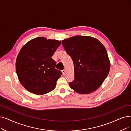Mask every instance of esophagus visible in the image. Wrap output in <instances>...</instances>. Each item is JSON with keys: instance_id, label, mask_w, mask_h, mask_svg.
I'll return each instance as SVG.
<instances>
[{"instance_id": "34e87169", "label": "esophagus", "mask_w": 131, "mask_h": 131, "mask_svg": "<svg viewBox=\"0 0 131 131\" xmlns=\"http://www.w3.org/2000/svg\"><path fill=\"white\" fill-rule=\"evenodd\" d=\"M62 72L63 75H64L65 72H66V70H62Z\"/></svg>"}]
</instances>
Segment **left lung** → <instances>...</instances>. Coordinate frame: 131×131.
Instances as JSON below:
<instances>
[{
  "label": "left lung",
  "mask_w": 131,
  "mask_h": 131,
  "mask_svg": "<svg viewBox=\"0 0 131 131\" xmlns=\"http://www.w3.org/2000/svg\"><path fill=\"white\" fill-rule=\"evenodd\" d=\"M74 63L75 78L69 86L80 94H88L100 87L110 69L106 50L97 39L76 35L62 40Z\"/></svg>",
  "instance_id": "8db88e82"
}]
</instances>
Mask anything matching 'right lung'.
<instances>
[{"label":"right lung","mask_w":131,"mask_h":131,"mask_svg":"<svg viewBox=\"0 0 131 131\" xmlns=\"http://www.w3.org/2000/svg\"><path fill=\"white\" fill-rule=\"evenodd\" d=\"M61 41L36 38L21 49L15 63L18 79L29 92L44 95L55 88L62 75L55 69L56 62L51 58Z\"/></svg>","instance_id":"right-lung-1"}]
</instances>
